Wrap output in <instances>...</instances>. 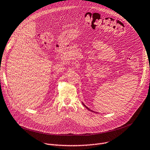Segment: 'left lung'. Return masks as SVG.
I'll return each instance as SVG.
<instances>
[{
	"label": "left lung",
	"mask_w": 150,
	"mask_h": 150,
	"mask_svg": "<svg viewBox=\"0 0 150 150\" xmlns=\"http://www.w3.org/2000/svg\"><path fill=\"white\" fill-rule=\"evenodd\" d=\"M83 105H84V106H85V107H86V108H87V110H88V111H92V112H93V111H92V110H90V109H89V108H88V107H87V106H86V105H84V103H83Z\"/></svg>",
	"instance_id": "left-lung-1"
}]
</instances>
